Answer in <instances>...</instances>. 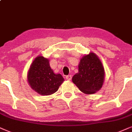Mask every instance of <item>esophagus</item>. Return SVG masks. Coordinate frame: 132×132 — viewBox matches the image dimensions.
I'll return each instance as SVG.
<instances>
[{
  "label": "esophagus",
  "mask_w": 132,
  "mask_h": 132,
  "mask_svg": "<svg viewBox=\"0 0 132 132\" xmlns=\"http://www.w3.org/2000/svg\"><path fill=\"white\" fill-rule=\"evenodd\" d=\"M66 79H67V80L69 81H70L71 79V75H68L66 76Z\"/></svg>",
  "instance_id": "obj_1"
}]
</instances>
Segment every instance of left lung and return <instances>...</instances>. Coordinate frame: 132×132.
Masks as SVG:
<instances>
[{
    "mask_svg": "<svg viewBox=\"0 0 132 132\" xmlns=\"http://www.w3.org/2000/svg\"><path fill=\"white\" fill-rule=\"evenodd\" d=\"M105 76L100 59L95 53H90L80 59L78 72L73 76L72 81L82 92L94 94L102 87Z\"/></svg>",
    "mask_w": 132,
    "mask_h": 132,
    "instance_id": "obj_1",
    "label": "left lung"
}]
</instances>
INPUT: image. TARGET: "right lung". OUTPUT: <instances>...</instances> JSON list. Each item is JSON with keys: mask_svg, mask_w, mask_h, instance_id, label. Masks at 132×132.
Here are the masks:
<instances>
[{"mask_svg": "<svg viewBox=\"0 0 132 132\" xmlns=\"http://www.w3.org/2000/svg\"><path fill=\"white\" fill-rule=\"evenodd\" d=\"M30 87L41 95H50L57 92L64 81L61 74H56L50 65V61L42 56L35 58L27 72Z\"/></svg>", "mask_w": 132, "mask_h": 132, "instance_id": "obj_1", "label": "right lung"}]
</instances>
